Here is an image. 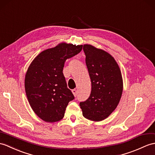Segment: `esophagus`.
Masks as SVG:
<instances>
[{
	"mask_svg": "<svg viewBox=\"0 0 155 155\" xmlns=\"http://www.w3.org/2000/svg\"><path fill=\"white\" fill-rule=\"evenodd\" d=\"M72 92H73V95H74V96H77V91L76 89L72 90Z\"/></svg>",
	"mask_w": 155,
	"mask_h": 155,
	"instance_id": "34e87169",
	"label": "esophagus"
}]
</instances>
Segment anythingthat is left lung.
Instances as JSON below:
<instances>
[{
  "label": "left lung",
  "instance_id": "8db88e82",
  "mask_svg": "<svg viewBox=\"0 0 155 155\" xmlns=\"http://www.w3.org/2000/svg\"><path fill=\"white\" fill-rule=\"evenodd\" d=\"M86 64L91 80L89 98L80 103L83 116L100 121L116 110L123 92V78L117 63L110 53L84 44Z\"/></svg>",
  "mask_w": 155,
  "mask_h": 155
}]
</instances>
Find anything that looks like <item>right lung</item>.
<instances>
[{
    "label": "right lung",
    "mask_w": 155,
    "mask_h": 155,
    "mask_svg": "<svg viewBox=\"0 0 155 155\" xmlns=\"http://www.w3.org/2000/svg\"><path fill=\"white\" fill-rule=\"evenodd\" d=\"M82 49V45L60 43L38 54L28 68L25 91L31 109L43 121L53 123L62 120L68 104L74 99L63 69L65 61Z\"/></svg>",
    "instance_id": "right-lung-1"
}]
</instances>
